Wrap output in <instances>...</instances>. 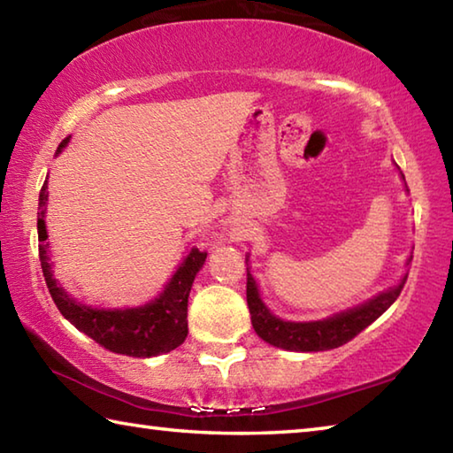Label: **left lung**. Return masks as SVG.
I'll use <instances>...</instances> for the list:
<instances>
[{
    "mask_svg": "<svg viewBox=\"0 0 453 453\" xmlns=\"http://www.w3.org/2000/svg\"><path fill=\"white\" fill-rule=\"evenodd\" d=\"M405 280H408V275H403V280L397 286L381 291L380 296H375L373 300L365 302L359 308L337 313V316L324 321H305V324H296V321H283L275 318L265 308L264 302L259 300L257 286L250 272L245 296H248L251 326H254L256 334L264 342L289 351H324L343 346V343L354 340L359 332H364L367 326L373 324L397 300V296L403 289Z\"/></svg>",
    "mask_w": 453,
    "mask_h": 453,
    "instance_id": "left-lung-1",
    "label": "left lung"
}]
</instances>
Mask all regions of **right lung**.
Wrapping results in <instances>:
<instances>
[{
    "label": "right lung",
    "instance_id": "add662e5",
    "mask_svg": "<svg viewBox=\"0 0 453 453\" xmlns=\"http://www.w3.org/2000/svg\"><path fill=\"white\" fill-rule=\"evenodd\" d=\"M67 143V137L59 143V150ZM48 183L40 191V211H37V237H40L42 272L53 303L58 305L67 321L97 342L99 346L113 354L132 357H151L181 346L188 337V297L196 273L203 265L208 251L191 250L183 259L180 270L167 283L164 294L143 308L135 310H94L81 305L65 294L53 280L48 257V232H45V202H48Z\"/></svg>",
    "mask_w": 453,
    "mask_h": 453
}]
</instances>
